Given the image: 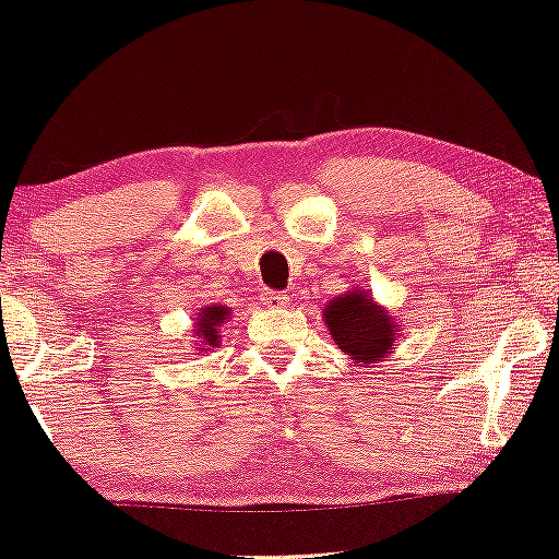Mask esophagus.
Instances as JSON below:
<instances>
[{"instance_id": "34e87169", "label": "esophagus", "mask_w": 559, "mask_h": 559, "mask_svg": "<svg viewBox=\"0 0 559 559\" xmlns=\"http://www.w3.org/2000/svg\"><path fill=\"white\" fill-rule=\"evenodd\" d=\"M262 301L267 305L270 309H277V307H287L289 297L285 295V292H272V289H264L262 292Z\"/></svg>"}]
</instances>
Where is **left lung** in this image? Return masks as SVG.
Listing matches in <instances>:
<instances>
[{"mask_svg":"<svg viewBox=\"0 0 559 559\" xmlns=\"http://www.w3.org/2000/svg\"><path fill=\"white\" fill-rule=\"evenodd\" d=\"M322 314L334 344L364 369L386 361L396 349L399 322L361 287L334 297Z\"/></svg>","mask_w":559,"mask_h":559,"instance_id":"8db88e82","label":"left lung"}]
</instances>
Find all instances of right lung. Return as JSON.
I'll list each match as a JSON object with an SVG mask.
<instances>
[{
  "label": "right lung",
  "instance_id": "1",
  "mask_svg": "<svg viewBox=\"0 0 559 559\" xmlns=\"http://www.w3.org/2000/svg\"><path fill=\"white\" fill-rule=\"evenodd\" d=\"M230 314H233L230 307H225V305H205L198 309L195 326H193V334L198 340V344H195L198 354L213 352L215 346H219V326L230 319Z\"/></svg>",
  "mask_w": 559,
  "mask_h": 559
}]
</instances>
